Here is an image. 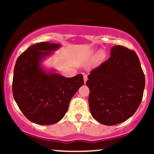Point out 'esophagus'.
Wrapping results in <instances>:
<instances>
[{"label":"esophagus","mask_w":154,"mask_h":154,"mask_svg":"<svg viewBox=\"0 0 154 154\" xmlns=\"http://www.w3.org/2000/svg\"><path fill=\"white\" fill-rule=\"evenodd\" d=\"M83 77H84V82H85V83L86 81L88 80V76L86 75H83Z\"/></svg>","instance_id":"esophagus-1"}]
</instances>
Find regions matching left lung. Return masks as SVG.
Wrapping results in <instances>:
<instances>
[{
  "mask_svg": "<svg viewBox=\"0 0 154 154\" xmlns=\"http://www.w3.org/2000/svg\"><path fill=\"white\" fill-rule=\"evenodd\" d=\"M86 85L92 116L111 126L135 114L143 95L145 75L135 51L114 45L111 57L92 70Z\"/></svg>",
  "mask_w": 154,
  "mask_h": 154,
  "instance_id": "left-lung-1",
  "label": "left lung"
}]
</instances>
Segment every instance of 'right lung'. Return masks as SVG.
<instances>
[{"instance_id": "right-lung-1", "label": "right lung", "mask_w": 154, "mask_h": 154, "mask_svg": "<svg viewBox=\"0 0 154 154\" xmlns=\"http://www.w3.org/2000/svg\"><path fill=\"white\" fill-rule=\"evenodd\" d=\"M60 46L48 42L35 44L19 56L15 64L14 98L24 115L38 125H53L62 119L70 100L84 84L82 75L67 78L41 68L42 60Z\"/></svg>"}]
</instances>
